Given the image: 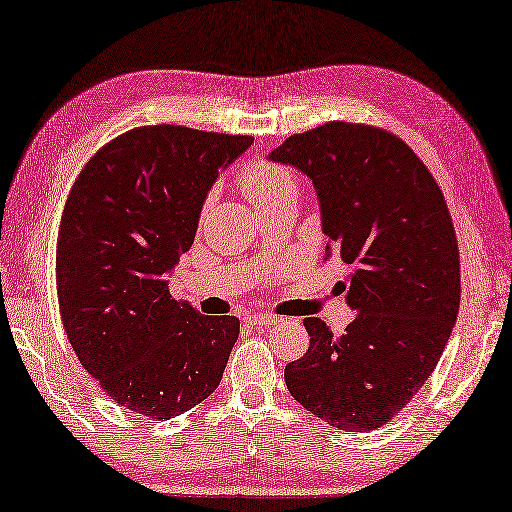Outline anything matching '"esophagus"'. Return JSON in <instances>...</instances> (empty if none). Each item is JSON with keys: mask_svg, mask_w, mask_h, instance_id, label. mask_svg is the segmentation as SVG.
Returning <instances> with one entry per match:
<instances>
[{"mask_svg": "<svg viewBox=\"0 0 512 512\" xmlns=\"http://www.w3.org/2000/svg\"><path fill=\"white\" fill-rule=\"evenodd\" d=\"M247 323L254 328H267L271 323H276V317H269V315H249Z\"/></svg>", "mask_w": 512, "mask_h": 512, "instance_id": "esophagus-1", "label": "esophagus"}]
</instances>
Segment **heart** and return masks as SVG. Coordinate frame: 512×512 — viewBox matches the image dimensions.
I'll use <instances>...</instances> for the list:
<instances>
[{"label":"heart","instance_id":"obj_1","mask_svg":"<svg viewBox=\"0 0 512 512\" xmlns=\"http://www.w3.org/2000/svg\"><path fill=\"white\" fill-rule=\"evenodd\" d=\"M239 184L245 195L252 199L256 210L282 202L286 197H297L299 191L293 171L269 160H256L247 165L241 171Z\"/></svg>","mask_w":512,"mask_h":512}]
</instances>
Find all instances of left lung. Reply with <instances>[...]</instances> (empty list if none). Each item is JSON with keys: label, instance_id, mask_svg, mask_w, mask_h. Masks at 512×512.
<instances>
[{"label": "left lung", "instance_id": "8db88e82", "mask_svg": "<svg viewBox=\"0 0 512 512\" xmlns=\"http://www.w3.org/2000/svg\"><path fill=\"white\" fill-rule=\"evenodd\" d=\"M269 160L313 180L326 254L352 267L341 282L356 317L341 336L304 319L308 352L286 389L345 432L384 426L426 384L460 304L454 223L439 184L395 134L330 121L293 134Z\"/></svg>", "mask_w": 512, "mask_h": 512}]
</instances>
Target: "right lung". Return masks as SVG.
Wrapping results in <instances>:
<instances>
[{
	"label": "right lung",
	"instance_id": "1",
	"mask_svg": "<svg viewBox=\"0 0 512 512\" xmlns=\"http://www.w3.org/2000/svg\"><path fill=\"white\" fill-rule=\"evenodd\" d=\"M252 136L184 126L123 132L86 162L58 230L62 326L110 400L149 421L213 393L239 319L173 299L169 273L189 252L210 186Z\"/></svg>",
	"mask_w": 512,
	"mask_h": 512
}]
</instances>
